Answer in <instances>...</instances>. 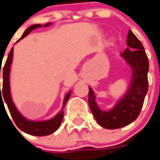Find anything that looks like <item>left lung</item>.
I'll use <instances>...</instances> for the list:
<instances>
[{"instance_id":"obj_1","label":"left lung","mask_w":160,"mask_h":160,"mask_svg":"<svg viewBox=\"0 0 160 160\" xmlns=\"http://www.w3.org/2000/svg\"><path fill=\"white\" fill-rule=\"evenodd\" d=\"M128 48L121 56L131 67V82L125 95L109 110H102L95 102V96L89 88V106L95 120L103 128L114 129L131 124L138 118L148 92L149 59L139 40L131 31L127 36Z\"/></svg>"}]
</instances>
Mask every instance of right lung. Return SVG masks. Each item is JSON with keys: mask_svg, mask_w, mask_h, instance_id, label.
Here are the masks:
<instances>
[{"mask_svg": "<svg viewBox=\"0 0 160 160\" xmlns=\"http://www.w3.org/2000/svg\"><path fill=\"white\" fill-rule=\"evenodd\" d=\"M51 24V23L46 24L44 26V27L50 26ZM41 26H42L40 25V24H36V25L31 26L29 28L26 29L23 35H22V36L16 42H18L20 40L23 39L24 37H26L28 34H30L31 31H33V30L36 28H39V27H41ZM12 60H13V48H11V50L9 52L8 57H7V60H6V64L4 65L3 70H2L3 85H2L1 91L0 85V100L4 99L5 102L7 105L9 111L11 113V115L12 117V119H13L14 122H15V124H16V126L18 127L21 130H22V131L26 133V134H31V135H36V136H46V135H49V134H52L55 131H56L59 129V127L60 126L63 117H64L63 109H64L65 104H66V102L69 100V98H70L71 91H70V92L65 95L64 102H63L62 109L54 118L49 119V120H45V121H32V120H28L25 117L22 116L21 113L17 110L16 107L15 106L13 101H12V99H11V90H10V70H11V63H12ZM1 94L2 95L1 96ZM2 103H3V100H2Z\"/></svg>", "mask_w": 160, "mask_h": 160, "instance_id": "1", "label": "right lung"}]
</instances>
